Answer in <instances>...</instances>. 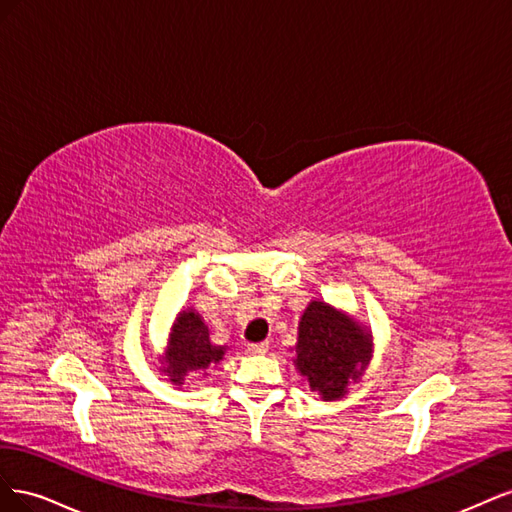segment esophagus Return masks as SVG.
I'll return each mask as SVG.
<instances>
[{
    "instance_id": "esophagus-1",
    "label": "esophagus",
    "mask_w": 512,
    "mask_h": 512,
    "mask_svg": "<svg viewBox=\"0 0 512 512\" xmlns=\"http://www.w3.org/2000/svg\"><path fill=\"white\" fill-rule=\"evenodd\" d=\"M247 350H250L252 354H267V350H269V344H267V342H258V344H247Z\"/></svg>"
}]
</instances>
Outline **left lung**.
Wrapping results in <instances>:
<instances>
[{
  "label": "left lung",
  "instance_id": "left-lung-1",
  "mask_svg": "<svg viewBox=\"0 0 512 512\" xmlns=\"http://www.w3.org/2000/svg\"><path fill=\"white\" fill-rule=\"evenodd\" d=\"M371 333L348 314L324 301H312L299 322V342L294 367L307 378L309 389L324 401L348 393L371 359Z\"/></svg>",
  "mask_w": 512,
  "mask_h": 512
}]
</instances>
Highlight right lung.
Returning <instances> with one entry per match:
<instances>
[{
    "label": "right lung",
    "instance_id": "1",
    "mask_svg": "<svg viewBox=\"0 0 512 512\" xmlns=\"http://www.w3.org/2000/svg\"><path fill=\"white\" fill-rule=\"evenodd\" d=\"M226 354V346H215L209 339V327L196 309L179 312L168 335L166 354L162 356V371L175 386H181L188 374H200L218 365Z\"/></svg>",
    "mask_w": 512,
    "mask_h": 512
}]
</instances>
